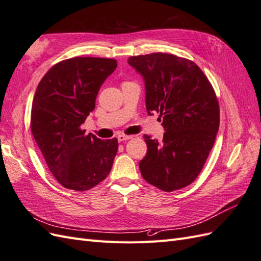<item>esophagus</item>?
Segmentation results:
<instances>
[{
  "label": "esophagus",
  "mask_w": 261,
  "mask_h": 261,
  "mask_svg": "<svg viewBox=\"0 0 261 261\" xmlns=\"http://www.w3.org/2000/svg\"><path fill=\"white\" fill-rule=\"evenodd\" d=\"M133 136H129V135H118L117 136V140L120 141V143H122V141H125V140H128V139H132Z\"/></svg>",
  "instance_id": "34e87169"
}]
</instances>
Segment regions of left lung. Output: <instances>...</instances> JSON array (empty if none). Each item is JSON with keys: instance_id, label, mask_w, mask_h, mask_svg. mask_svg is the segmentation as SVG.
<instances>
[{"instance_id": "1", "label": "left lung", "mask_w": 261, "mask_h": 261, "mask_svg": "<svg viewBox=\"0 0 261 261\" xmlns=\"http://www.w3.org/2000/svg\"><path fill=\"white\" fill-rule=\"evenodd\" d=\"M128 64L144 78L148 114L160 113L165 129L161 141L144 136L148 149L139 162L141 175L164 192L186 187L215 144L220 124L216 92L191 60L156 52L130 57Z\"/></svg>"}]
</instances>
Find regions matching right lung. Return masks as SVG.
<instances>
[{
	"label": "right lung",
	"mask_w": 261,
	"mask_h": 261,
	"mask_svg": "<svg viewBox=\"0 0 261 261\" xmlns=\"http://www.w3.org/2000/svg\"><path fill=\"white\" fill-rule=\"evenodd\" d=\"M114 59L73 58L52 66L39 83L30 127L53 176L65 188L88 191L103 180L117 152L116 138L101 140L81 128L94 110Z\"/></svg>",
	"instance_id": "obj_1"
}]
</instances>
